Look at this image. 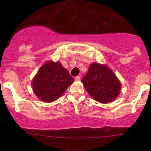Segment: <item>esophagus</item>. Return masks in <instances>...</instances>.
<instances>
[{
    "label": "esophagus",
    "instance_id": "34e87169",
    "mask_svg": "<svg viewBox=\"0 0 151 151\" xmlns=\"http://www.w3.org/2000/svg\"><path fill=\"white\" fill-rule=\"evenodd\" d=\"M75 80H76V81H80V76H77V77H75Z\"/></svg>",
    "mask_w": 151,
    "mask_h": 151
}]
</instances>
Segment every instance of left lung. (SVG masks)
<instances>
[{"instance_id": "1", "label": "left lung", "mask_w": 151, "mask_h": 151, "mask_svg": "<svg viewBox=\"0 0 151 151\" xmlns=\"http://www.w3.org/2000/svg\"><path fill=\"white\" fill-rule=\"evenodd\" d=\"M82 83L94 100L106 104L118 96L121 85L113 71L105 65L93 63Z\"/></svg>"}]
</instances>
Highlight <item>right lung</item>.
I'll use <instances>...</instances> for the list:
<instances>
[{"label":"right lung","mask_w":151,"mask_h":151,"mask_svg":"<svg viewBox=\"0 0 151 151\" xmlns=\"http://www.w3.org/2000/svg\"><path fill=\"white\" fill-rule=\"evenodd\" d=\"M74 78L60 62L47 61L32 81L34 93L41 101L52 102L60 98L73 82Z\"/></svg>","instance_id":"obj_1"}]
</instances>
